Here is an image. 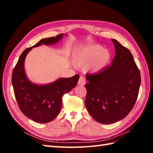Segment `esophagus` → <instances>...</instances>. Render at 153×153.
I'll use <instances>...</instances> for the list:
<instances>
[{"label":"esophagus","instance_id":"34e87169","mask_svg":"<svg viewBox=\"0 0 153 153\" xmlns=\"http://www.w3.org/2000/svg\"><path fill=\"white\" fill-rule=\"evenodd\" d=\"M86 83V81H85V77H84L83 76H80L79 79V81H78V84L80 85H85Z\"/></svg>","mask_w":153,"mask_h":153}]
</instances>
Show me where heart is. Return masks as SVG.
Instances as JSON below:
<instances>
[{"mask_svg":"<svg viewBox=\"0 0 153 153\" xmlns=\"http://www.w3.org/2000/svg\"><path fill=\"white\" fill-rule=\"evenodd\" d=\"M111 58L110 52L99 45H90L80 47L74 51L72 60L77 66H89L93 71L105 68Z\"/></svg>","mask_w":153,"mask_h":153,"instance_id":"1","label":"heart"}]
</instances>
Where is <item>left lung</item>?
I'll use <instances>...</instances> for the list:
<instances>
[{
  "instance_id": "left-lung-1",
  "label": "left lung",
  "mask_w": 153,
  "mask_h": 153,
  "mask_svg": "<svg viewBox=\"0 0 153 153\" xmlns=\"http://www.w3.org/2000/svg\"><path fill=\"white\" fill-rule=\"evenodd\" d=\"M115 56L99 72L86 75L85 106L97 122L111 124L130 112L137 99L141 75L128 48L112 39Z\"/></svg>"
}]
</instances>
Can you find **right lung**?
Here are the masks:
<instances>
[{"instance_id": "obj_1", "label": "right lung", "mask_w": 153, "mask_h": 153, "mask_svg": "<svg viewBox=\"0 0 153 153\" xmlns=\"http://www.w3.org/2000/svg\"><path fill=\"white\" fill-rule=\"evenodd\" d=\"M63 36L64 34L61 33L55 37L43 39L34 46L26 48L20 55L13 70L12 83L19 109L34 122L44 123L56 118L62 105L63 95L76 87L79 80V75L76 74L69 78H59L42 85L31 82L25 74V59L32 48L43 45H55Z\"/></svg>"}]
</instances>
